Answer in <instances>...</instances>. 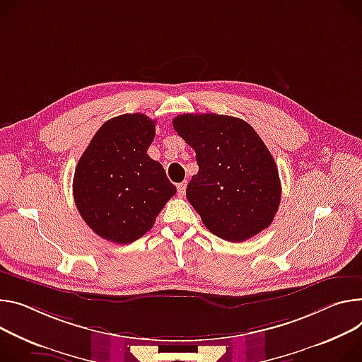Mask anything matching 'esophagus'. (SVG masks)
<instances>
[{
	"label": "esophagus",
	"instance_id": "1",
	"mask_svg": "<svg viewBox=\"0 0 362 362\" xmlns=\"http://www.w3.org/2000/svg\"><path fill=\"white\" fill-rule=\"evenodd\" d=\"M185 192H186V182H182V183L177 185V194L183 196Z\"/></svg>",
	"mask_w": 362,
	"mask_h": 362
}]
</instances>
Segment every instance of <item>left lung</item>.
Masks as SVG:
<instances>
[{
	"label": "left lung",
	"mask_w": 362,
	"mask_h": 362,
	"mask_svg": "<svg viewBox=\"0 0 362 362\" xmlns=\"http://www.w3.org/2000/svg\"><path fill=\"white\" fill-rule=\"evenodd\" d=\"M173 127L196 153L199 172L186 198L209 231L243 243L270 226L281 185L276 161L254 128L219 114L177 115Z\"/></svg>",
	"instance_id": "left-lung-1"
}]
</instances>
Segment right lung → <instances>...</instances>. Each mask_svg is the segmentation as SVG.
I'll return each instance as SVG.
<instances>
[{
    "mask_svg": "<svg viewBox=\"0 0 362 362\" xmlns=\"http://www.w3.org/2000/svg\"><path fill=\"white\" fill-rule=\"evenodd\" d=\"M154 136L147 115H118L101 125L79 158L75 204L101 238L117 244L141 238L176 193L161 164L147 154Z\"/></svg>",
    "mask_w": 362,
    "mask_h": 362,
    "instance_id": "right-lung-1",
    "label": "right lung"
}]
</instances>
